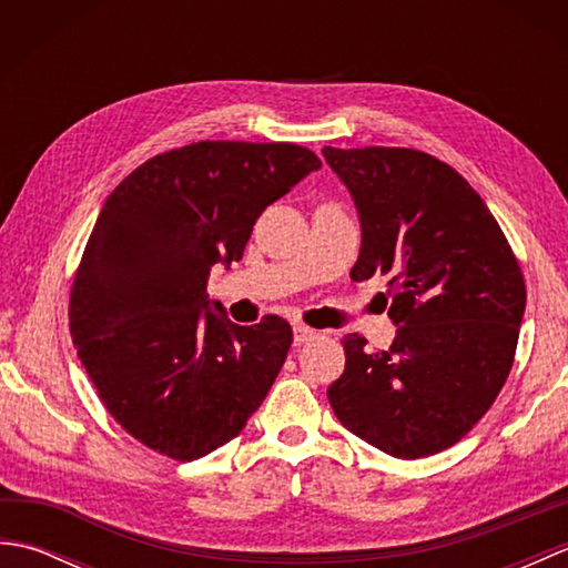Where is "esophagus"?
Segmentation results:
<instances>
[{"mask_svg":"<svg viewBox=\"0 0 568 568\" xmlns=\"http://www.w3.org/2000/svg\"><path fill=\"white\" fill-rule=\"evenodd\" d=\"M293 342H295V346H303V344H307V342H312L317 336V332L315 329H310V327H305V324H295L293 327Z\"/></svg>","mask_w":568,"mask_h":568,"instance_id":"esophagus-1","label":"esophagus"}]
</instances>
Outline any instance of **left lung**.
<instances>
[{
  "label": "left lung",
  "mask_w": 568,
  "mask_h": 568,
  "mask_svg": "<svg viewBox=\"0 0 568 568\" xmlns=\"http://www.w3.org/2000/svg\"><path fill=\"white\" fill-rule=\"evenodd\" d=\"M322 153L358 212L352 277L388 275L397 327L378 354L364 336H344L346 366L329 405L385 454H439L488 413L513 368L527 303L520 263L478 192L434 155L385 146Z\"/></svg>",
  "instance_id": "obj_1"
}]
</instances>
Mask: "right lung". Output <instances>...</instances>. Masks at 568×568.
Instances as JSON below:
<instances>
[{
	"mask_svg": "<svg viewBox=\"0 0 568 568\" xmlns=\"http://www.w3.org/2000/svg\"><path fill=\"white\" fill-rule=\"evenodd\" d=\"M295 143L200 141L153 155L106 197L70 293V334L102 405L143 446L195 462L234 439L293 329L229 322L212 265L241 261L261 212L320 171Z\"/></svg>",
	"mask_w": 568,
	"mask_h": 568,
	"instance_id": "1",
	"label": "right lung"
}]
</instances>
